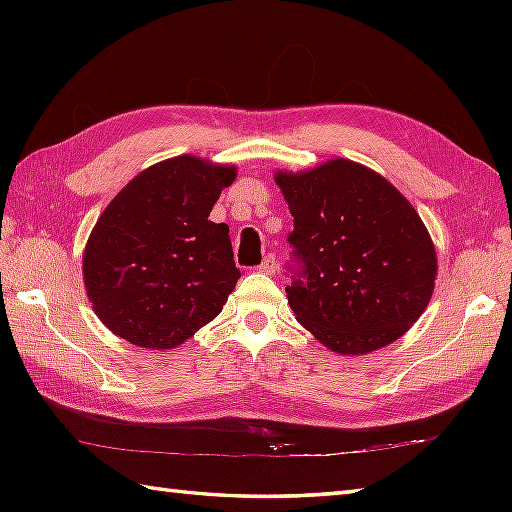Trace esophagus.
I'll return each instance as SVG.
<instances>
[{"label":"esophagus","mask_w":512,"mask_h":512,"mask_svg":"<svg viewBox=\"0 0 512 512\" xmlns=\"http://www.w3.org/2000/svg\"><path fill=\"white\" fill-rule=\"evenodd\" d=\"M259 270H262V273H266V275H273L275 270H277V257L273 253H268L264 257V262L259 264Z\"/></svg>","instance_id":"esophagus-1"}]
</instances>
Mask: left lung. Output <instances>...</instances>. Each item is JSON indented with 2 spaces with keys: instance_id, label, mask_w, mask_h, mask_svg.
<instances>
[{
  "instance_id": "obj_1",
  "label": "left lung",
  "mask_w": 512,
  "mask_h": 512,
  "mask_svg": "<svg viewBox=\"0 0 512 512\" xmlns=\"http://www.w3.org/2000/svg\"><path fill=\"white\" fill-rule=\"evenodd\" d=\"M295 217L288 235L297 321L339 354L394 343L427 308L436 248L396 187L352 160L277 173Z\"/></svg>"
}]
</instances>
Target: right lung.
Wrapping results in <instances>:
<instances>
[{"label": "right lung", "mask_w": 512, "mask_h": 512, "mask_svg": "<svg viewBox=\"0 0 512 512\" xmlns=\"http://www.w3.org/2000/svg\"><path fill=\"white\" fill-rule=\"evenodd\" d=\"M233 167L178 156L107 204L83 253L85 290L114 334L169 350L222 312L242 277L226 224L209 220Z\"/></svg>", "instance_id": "obj_1"}]
</instances>
